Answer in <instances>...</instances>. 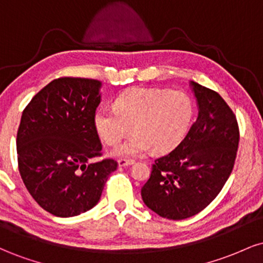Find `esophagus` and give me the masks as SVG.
I'll return each instance as SVG.
<instances>
[{
  "mask_svg": "<svg viewBox=\"0 0 263 263\" xmlns=\"http://www.w3.org/2000/svg\"><path fill=\"white\" fill-rule=\"evenodd\" d=\"M135 161H132V159H126V158H121L119 159V167H127V165H131L134 164Z\"/></svg>",
  "mask_w": 263,
  "mask_h": 263,
  "instance_id": "esophagus-1",
  "label": "esophagus"
}]
</instances>
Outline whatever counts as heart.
<instances>
[{
	"label": "heart",
	"mask_w": 263,
	"mask_h": 263,
	"mask_svg": "<svg viewBox=\"0 0 263 263\" xmlns=\"http://www.w3.org/2000/svg\"><path fill=\"white\" fill-rule=\"evenodd\" d=\"M194 105L186 93L170 89L135 87L122 92L115 108L101 107L93 117L96 131L107 144L136 134L112 149L119 157H140L174 149L188 134Z\"/></svg>",
	"instance_id": "obj_1"
}]
</instances>
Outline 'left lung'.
Wrapping results in <instances>:
<instances>
[{"label": "left lung", "instance_id": "8db88e82", "mask_svg": "<svg viewBox=\"0 0 263 263\" xmlns=\"http://www.w3.org/2000/svg\"><path fill=\"white\" fill-rule=\"evenodd\" d=\"M198 117L184 140L156 159L142 186L144 204L159 216L183 220L214 200L230 177L240 132L236 116L214 90L190 81Z\"/></svg>", "mask_w": 263, "mask_h": 263}]
</instances>
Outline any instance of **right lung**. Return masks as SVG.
I'll list each match as a JSON object with an SVG mask.
<instances>
[{
  "label": "right lung",
  "instance_id": "obj_1",
  "mask_svg": "<svg viewBox=\"0 0 263 263\" xmlns=\"http://www.w3.org/2000/svg\"><path fill=\"white\" fill-rule=\"evenodd\" d=\"M101 81L59 78L23 110L17 132L18 170L27 190L48 213L70 218L99 203L114 159L101 156L93 117L101 101Z\"/></svg>",
  "mask_w": 263,
  "mask_h": 263
}]
</instances>
